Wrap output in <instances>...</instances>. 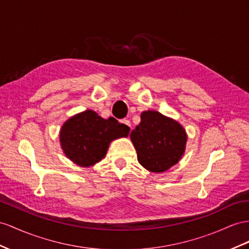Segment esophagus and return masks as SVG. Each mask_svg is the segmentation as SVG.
<instances>
[{"instance_id": "obj_1", "label": "esophagus", "mask_w": 249, "mask_h": 249, "mask_svg": "<svg viewBox=\"0 0 249 249\" xmlns=\"http://www.w3.org/2000/svg\"><path fill=\"white\" fill-rule=\"evenodd\" d=\"M121 123H123L124 125H126L127 127H128L129 129L131 128V124H130V121H129V120H127V119H123L122 121H121Z\"/></svg>"}]
</instances>
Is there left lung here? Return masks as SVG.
<instances>
[{
	"label": "left lung",
	"instance_id": "8db88e82",
	"mask_svg": "<svg viewBox=\"0 0 249 249\" xmlns=\"http://www.w3.org/2000/svg\"><path fill=\"white\" fill-rule=\"evenodd\" d=\"M130 139L139 163L151 173H163L179 162L187 136L177 121L148 110L141 113V123L131 131Z\"/></svg>",
	"mask_w": 249,
	"mask_h": 249
}]
</instances>
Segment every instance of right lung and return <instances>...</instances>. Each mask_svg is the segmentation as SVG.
<instances>
[{"label": "right lung", "mask_w": 249, "mask_h": 249, "mask_svg": "<svg viewBox=\"0 0 249 249\" xmlns=\"http://www.w3.org/2000/svg\"><path fill=\"white\" fill-rule=\"evenodd\" d=\"M129 130L114 118L105 120L97 112L85 110L64 123L60 142L67 158L79 166L89 167L105 157L112 140L127 137Z\"/></svg>", "instance_id": "right-lung-1"}]
</instances>
